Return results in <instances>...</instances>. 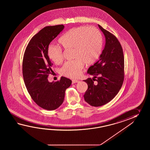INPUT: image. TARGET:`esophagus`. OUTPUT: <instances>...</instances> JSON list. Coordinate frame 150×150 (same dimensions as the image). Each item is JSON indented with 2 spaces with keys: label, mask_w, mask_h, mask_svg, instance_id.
Wrapping results in <instances>:
<instances>
[{
  "label": "esophagus",
  "mask_w": 150,
  "mask_h": 150,
  "mask_svg": "<svg viewBox=\"0 0 150 150\" xmlns=\"http://www.w3.org/2000/svg\"><path fill=\"white\" fill-rule=\"evenodd\" d=\"M72 83H78L79 80L76 79H73L72 80Z\"/></svg>",
  "instance_id": "esophagus-1"
}]
</instances>
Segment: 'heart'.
I'll return each instance as SVG.
<instances>
[{
    "label": "heart",
    "mask_w": 150,
    "mask_h": 150,
    "mask_svg": "<svg viewBox=\"0 0 150 150\" xmlns=\"http://www.w3.org/2000/svg\"><path fill=\"white\" fill-rule=\"evenodd\" d=\"M59 42L65 49H74V57L76 59L65 62L61 69L62 74L69 78L79 76L85 63L87 65L94 64L102 54V36L94 27L81 26L70 29L61 36ZM48 54L56 64L63 61V52L60 47L50 46Z\"/></svg>",
    "instance_id": "1"
}]
</instances>
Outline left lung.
<instances>
[{
    "label": "left lung",
    "mask_w": 150,
    "mask_h": 150,
    "mask_svg": "<svg viewBox=\"0 0 150 150\" xmlns=\"http://www.w3.org/2000/svg\"><path fill=\"white\" fill-rule=\"evenodd\" d=\"M98 26L105 36V47L100 59L87 71V74L94 78L84 80L88 85L84 99L94 107L110 102L121 89L125 78V59L121 45L115 35Z\"/></svg>",
    "instance_id": "left-lung-1"
}]
</instances>
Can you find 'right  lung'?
I'll return each instance as SVG.
<instances>
[{
    "mask_svg": "<svg viewBox=\"0 0 150 150\" xmlns=\"http://www.w3.org/2000/svg\"><path fill=\"white\" fill-rule=\"evenodd\" d=\"M64 28L63 25H58L42 29L29 42L23 57V78L27 91L38 106L48 110H54L63 103L65 90L72 83L64 76L52 83L48 80L52 71L49 45Z\"/></svg>",
    "mask_w": 150,
    "mask_h": 150,
    "instance_id": "add662e5",
    "label": "right lung"
}]
</instances>
